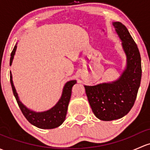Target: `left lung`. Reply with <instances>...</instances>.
I'll use <instances>...</instances> for the list:
<instances>
[{
	"mask_svg": "<svg viewBox=\"0 0 150 150\" xmlns=\"http://www.w3.org/2000/svg\"><path fill=\"white\" fill-rule=\"evenodd\" d=\"M113 25L127 54V69L116 82L85 86L93 112L103 121L120 119L129 112L137 98L142 78L141 57L137 45L123 23L115 22Z\"/></svg>",
	"mask_w": 150,
	"mask_h": 150,
	"instance_id": "left-lung-1",
	"label": "left lung"
}]
</instances>
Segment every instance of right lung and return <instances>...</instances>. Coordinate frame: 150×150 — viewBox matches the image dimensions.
I'll use <instances>...</instances> for the list:
<instances>
[{"instance_id": "add662e5", "label": "right lung", "mask_w": 150, "mask_h": 150, "mask_svg": "<svg viewBox=\"0 0 150 150\" xmlns=\"http://www.w3.org/2000/svg\"><path fill=\"white\" fill-rule=\"evenodd\" d=\"M16 44L14 46L13 50L11 54L10 59V65L11 64L13 56L15 54L16 50ZM10 82L11 85L13 93L16 98L17 103L21 109L22 113L25 116L26 119L29 121V123L33 124L35 127L40 129H54L56 127H59L64 122L65 119L66 114L67 111V107H68L69 102H70L71 93H72V88L74 85L76 83V80H70L67 82L63 88L62 95L61 98L58 101V103L47 111L42 113H36L34 111H30L27 108L20 102L18 99V94L16 91L15 88H14L13 83L12 80V75L10 72Z\"/></svg>"}]
</instances>
